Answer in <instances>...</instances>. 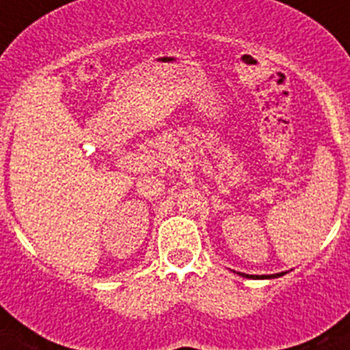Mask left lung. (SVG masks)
<instances>
[{"mask_svg":"<svg viewBox=\"0 0 350 350\" xmlns=\"http://www.w3.org/2000/svg\"><path fill=\"white\" fill-rule=\"evenodd\" d=\"M243 277H252V279H277V277H282L286 275V271H280V273H273V275H245V273H240Z\"/></svg>","mask_w":350,"mask_h":350,"instance_id":"1","label":"left lung"}]
</instances>
